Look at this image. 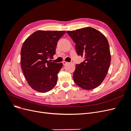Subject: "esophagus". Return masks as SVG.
<instances>
[{"instance_id": "1", "label": "esophagus", "mask_w": 131, "mask_h": 131, "mask_svg": "<svg viewBox=\"0 0 131 131\" xmlns=\"http://www.w3.org/2000/svg\"><path fill=\"white\" fill-rule=\"evenodd\" d=\"M68 62H66V61H63V64L64 65V66H65V65H66L67 64H68Z\"/></svg>"}]
</instances>
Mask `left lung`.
<instances>
[{
  "instance_id": "1",
  "label": "left lung",
  "mask_w": 131,
  "mask_h": 131,
  "mask_svg": "<svg viewBox=\"0 0 131 131\" xmlns=\"http://www.w3.org/2000/svg\"><path fill=\"white\" fill-rule=\"evenodd\" d=\"M75 44L78 54L85 61L77 64L73 74L75 84L90 90L97 88L103 81L111 62L109 45L106 37L91 27L67 31Z\"/></svg>"
}]
</instances>
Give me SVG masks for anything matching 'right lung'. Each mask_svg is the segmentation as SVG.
<instances>
[{
  "label": "right lung",
  "instance_id": "right-lung-1",
  "mask_svg": "<svg viewBox=\"0 0 131 131\" xmlns=\"http://www.w3.org/2000/svg\"><path fill=\"white\" fill-rule=\"evenodd\" d=\"M66 31L37 30L28 37L21 50V66L28 84L45 93L56 85L57 74L63 66L49 59L55 54L57 41Z\"/></svg>",
  "mask_w": 131,
  "mask_h": 131
}]
</instances>
